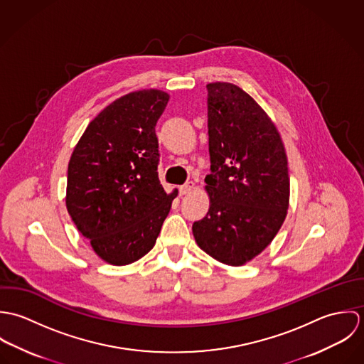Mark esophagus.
Segmentation results:
<instances>
[{
  "label": "esophagus",
  "instance_id": "obj_1",
  "mask_svg": "<svg viewBox=\"0 0 364 364\" xmlns=\"http://www.w3.org/2000/svg\"><path fill=\"white\" fill-rule=\"evenodd\" d=\"M195 188V183L193 182H186L185 185H182L181 188H179V193H181V196H185V195H188V193H191V191Z\"/></svg>",
  "mask_w": 364,
  "mask_h": 364
}]
</instances>
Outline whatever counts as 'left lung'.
Here are the masks:
<instances>
[{
  "label": "left lung",
  "instance_id": "8db88e82",
  "mask_svg": "<svg viewBox=\"0 0 364 364\" xmlns=\"http://www.w3.org/2000/svg\"><path fill=\"white\" fill-rule=\"evenodd\" d=\"M206 88L210 208L192 231L211 258L241 266L272 242L286 218L287 156L276 126L245 91L230 82Z\"/></svg>",
  "mask_w": 364,
  "mask_h": 364
}]
</instances>
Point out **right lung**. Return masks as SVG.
I'll use <instances>...</instances> for the list:
<instances>
[{
    "label": "right lung",
    "instance_id": "add662e5",
    "mask_svg": "<svg viewBox=\"0 0 364 364\" xmlns=\"http://www.w3.org/2000/svg\"><path fill=\"white\" fill-rule=\"evenodd\" d=\"M168 101L158 90L116 100L88 124L70 158L68 214L110 264H129L153 250L178 195L164 191L156 172V124Z\"/></svg>",
    "mask_w": 364,
    "mask_h": 364
}]
</instances>
